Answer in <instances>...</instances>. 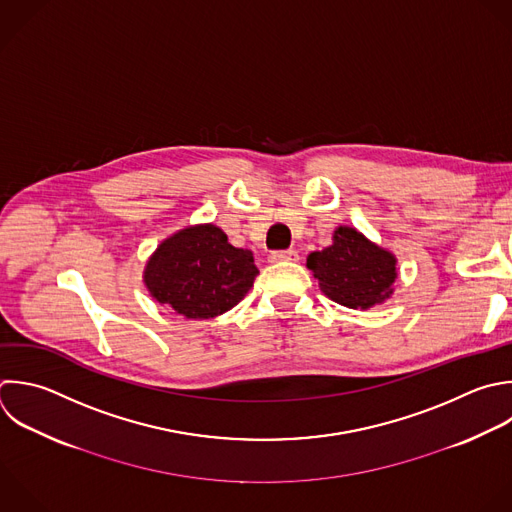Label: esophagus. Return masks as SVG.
<instances>
[{
	"label": "esophagus",
	"instance_id": "34e87169",
	"mask_svg": "<svg viewBox=\"0 0 512 512\" xmlns=\"http://www.w3.org/2000/svg\"><path fill=\"white\" fill-rule=\"evenodd\" d=\"M296 260H298V252L292 248L270 252V262H296Z\"/></svg>",
	"mask_w": 512,
	"mask_h": 512
}]
</instances>
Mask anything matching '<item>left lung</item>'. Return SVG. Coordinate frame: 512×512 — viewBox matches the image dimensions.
<instances>
[{
  "instance_id": "left-lung-1",
  "label": "left lung",
  "mask_w": 512,
  "mask_h": 512,
  "mask_svg": "<svg viewBox=\"0 0 512 512\" xmlns=\"http://www.w3.org/2000/svg\"><path fill=\"white\" fill-rule=\"evenodd\" d=\"M306 266L330 300L362 310L386 300L396 278L394 256L346 226L334 232L332 246L312 252Z\"/></svg>"
}]
</instances>
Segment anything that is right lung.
<instances>
[{"label": "right lung", "mask_w": 512, "mask_h": 512, "mask_svg": "<svg viewBox=\"0 0 512 512\" xmlns=\"http://www.w3.org/2000/svg\"><path fill=\"white\" fill-rule=\"evenodd\" d=\"M258 268L250 250L234 248L214 224L164 240L146 266V286L160 304L186 318H214L252 288Z\"/></svg>", "instance_id": "right-lung-1"}]
</instances>
